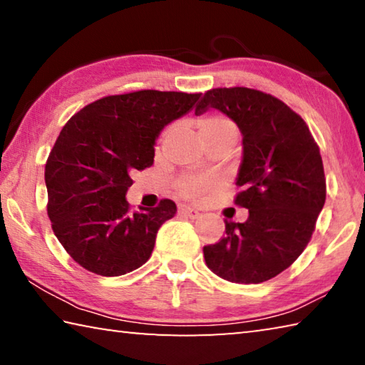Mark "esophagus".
Returning a JSON list of instances; mask_svg holds the SVG:
<instances>
[{"instance_id":"1","label":"esophagus","mask_w":365,"mask_h":365,"mask_svg":"<svg viewBox=\"0 0 365 365\" xmlns=\"http://www.w3.org/2000/svg\"><path fill=\"white\" fill-rule=\"evenodd\" d=\"M178 212L187 215V217H190V219L200 217V211H197V209H195V207H191V206H187V205L178 207Z\"/></svg>"}]
</instances>
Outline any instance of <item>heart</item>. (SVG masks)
I'll list each match as a JSON object with an SVG mask.
<instances>
[{
    "instance_id": "heart-1",
    "label": "heart",
    "mask_w": 365,
    "mask_h": 365,
    "mask_svg": "<svg viewBox=\"0 0 365 365\" xmlns=\"http://www.w3.org/2000/svg\"><path fill=\"white\" fill-rule=\"evenodd\" d=\"M200 132L202 138L212 137H233L238 138V127L232 119L222 115L212 114L205 117L200 122ZM215 185V178L212 175H183L177 180L175 188L178 193L185 197H197L207 193Z\"/></svg>"
}]
</instances>
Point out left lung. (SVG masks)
Instances as JSON below:
<instances>
[{"label": "left lung", "instance_id": "1", "mask_svg": "<svg viewBox=\"0 0 365 365\" xmlns=\"http://www.w3.org/2000/svg\"><path fill=\"white\" fill-rule=\"evenodd\" d=\"M215 108L243 133L235 205L243 224L225 220V237L202 248L207 267L232 283H262L288 269L316 230L327 183L320 150L292 108L261 90H207L195 113Z\"/></svg>", "mask_w": 365, "mask_h": 365}]
</instances>
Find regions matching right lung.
Listing matches in <instances>:
<instances>
[{
    "label": "right lung",
    "instance_id": "obj_1",
    "mask_svg": "<svg viewBox=\"0 0 365 365\" xmlns=\"http://www.w3.org/2000/svg\"><path fill=\"white\" fill-rule=\"evenodd\" d=\"M201 93L138 90L90 103L67 120L45 165L48 217L59 243L85 270L119 277L151 257L156 233L177 206L132 211V175L151 168L154 140Z\"/></svg>",
    "mask_w": 365,
    "mask_h": 365
}]
</instances>
